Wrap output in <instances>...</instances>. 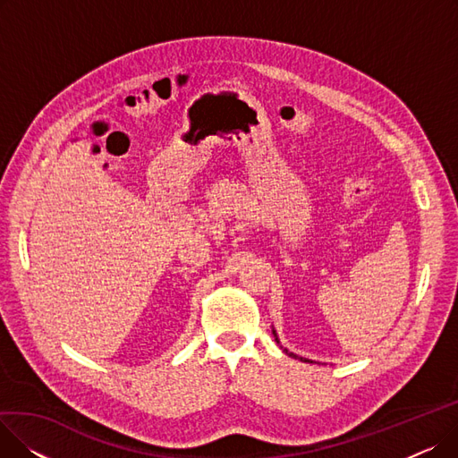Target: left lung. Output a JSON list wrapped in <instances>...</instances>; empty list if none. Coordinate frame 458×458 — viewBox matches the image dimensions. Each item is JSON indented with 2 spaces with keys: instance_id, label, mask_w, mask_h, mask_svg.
<instances>
[{
  "instance_id": "obj_1",
  "label": "left lung",
  "mask_w": 458,
  "mask_h": 458,
  "mask_svg": "<svg viewBox=\"0 0 458 458\" xmlns=\"http://www.w3.org/2000/svg\"><path fill=\"white\" fill-rule=\"evenodd\" d=\"M273 335H275V340H276V344H280V340H278V334H276V330L273 328ZM287 354L290 356H293L295 360H301V362H308V364H314V360H310V358H302V356H299V354H295V352H290L287 349H284Z\"/></svg>"
}]
</instances>
